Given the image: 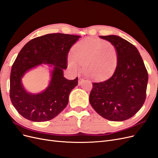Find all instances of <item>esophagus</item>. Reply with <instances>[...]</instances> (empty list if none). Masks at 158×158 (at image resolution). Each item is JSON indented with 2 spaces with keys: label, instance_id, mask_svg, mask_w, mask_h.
<instances>
[{
  "label": "esophagus",
  "instance_id": "1",
  "mask_svg": "<svg viewBox=\"0 0 158 158\" xmlns=\"http://www.w3.org/2000/svg\"><path fill=\"white\" fill-rule=\"evenodd\" d=\"M83 82H84V80L83 79H79V80H78V85H81L82 84V83H83Z\"/></svg>",
  "mask_w": 158,
  "mask_h": 158
}]
</instances>
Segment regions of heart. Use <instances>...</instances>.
<instances>
[{"label": "heart", "instance_id": "1", "mask_svg": "<svg viewBox=\"0 0 158 158\" xmlns=\"http://www.w3.org/2000/svg\"><path fill=\"white\" fill-rule=\"evenodd\" d=\"M118 64V53L111 42L87 38L76 44L68 59L69 68L74 71L84 66V72L90 78L102 80L111 76Z\"/></svg>", "mask_w": 158, "mask_h": 158}]
</instances>
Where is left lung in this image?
<instances>
[{"instance_id":"1","label":"left lung","mask_w":158,"mask_h":158,"mask_svg":"<svg viewBox=\"0 0 158 158\" xmlns=\"http://www.w3.org/2000/svg\"><path fill=\"white\" fill-rule=\"evenodd\" d=\"M111 42L118 53V64L113 76L93 83L89 103L102 117L112 121L130 118L146 99L148 74L136 47L118 35L99 36Z\"/></svg>"}]
</instances>
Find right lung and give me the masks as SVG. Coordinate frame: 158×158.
<instances>
[{
	"label": "right lung",
	"instance_id": "obj_1",
	"mask_svg": "<svg viewBox=\"0 0 158 158\" xmlns=\"http://www.w3.org/2000/svg\"><path fill=\"white\" fill-rule=\"evenodd\" d=\"M79 35L57 33L31 40L23 47L12 65L10 81L12 103L22 117L34 122L51 120L63 111L70 92L78 85V78L64 77L67 68L68 52ZM42 64L52 67L50 82L38 94L27 92L21 79L30 69Z\"/></svg>",
	"mask_w": 158,
	"mask_h": 158
}]
</instances>
